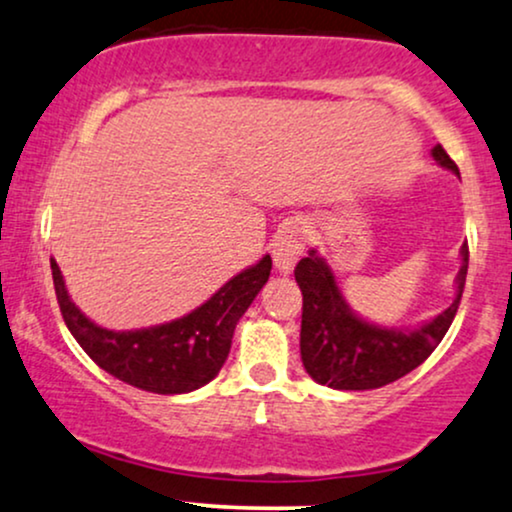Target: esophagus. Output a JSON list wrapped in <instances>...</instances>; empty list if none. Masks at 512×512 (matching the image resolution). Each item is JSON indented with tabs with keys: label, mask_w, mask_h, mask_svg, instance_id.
<instances>
[{
	"label": "esophagus",
	"mask_w": 512,
	"mask_h": 512,
	"mask_svg": "<svg viewBox=\"0 0 512 512\" xmlns=\"http://www.w3.org/2000/svg\"><path fill=\"white\" fill-rule=\"evenodd\" d=\"M307 233L300 224H288L279 231L274 240V264L281 274H291L295 262L305 252Z\"/></svg>",
	"instance_id": "obj_1"
}]
</instances>
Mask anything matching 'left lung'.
Segmentation results:
<instances>
[{"label": "left lung", "instance_id": "1", "mask_svg": "<svg viewBox=\"0 0 512 512\" xmlns=\"http://www.w3.org/2000/svg\"><path fill=\"white\" fill-rule=\"evenodd\" d=\"M432 157L453 174H460L441 145L434 147ZM460 257L463 267L455 279L458 291L451 307L417 329H389L357 317L343 298L329 264L317 255V250H310V255L295 267V281L303 291L300 355L307 374L329 389L369 391L391 384L420 367L446 336L458 312L470 260L467 245L460 250Z\"/></svg>", "mask_w": 512, "mask_h": 512}]
</instances>
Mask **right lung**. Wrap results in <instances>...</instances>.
Wrapping results in <instances>:
<instances>
[{
  "label": "right lung",
  "mask_w": 512,
  "mask_h": 512,
  "mask_svg": "<svg viewBox=\"0 0 512 512\" xmlns=\"http://www.w3.org/2000/svg\"><path fill=\"white\" fill-rule=\"evenodd\" d=\"M49 264L61 317L78 346L112 377L162 396L195 391L217 377L229 357L238 319L272 272V257L264 255L190 315L147 329L112 331L90 322L78 310L66 291L59 264L54 260Z\"/></svg>",
  "instance_id": "right-lung-1"
}]
</instances>
